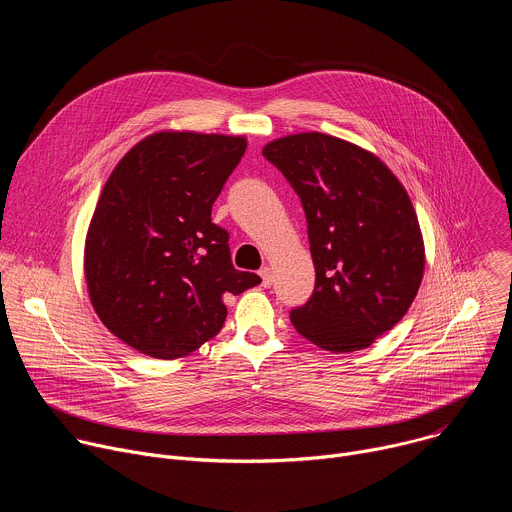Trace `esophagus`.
Listing matches in <instances>:
<instances>
[{"label": "esophagus", "mask_w": 512, "mask_h": 512, "mask_svg": "<svg viewBox=\"0 0 512 512\" xmlns=\"http://www.w3.org/2000/svg\"><path fill=\"white\" fill-rule=\"evenodd\" d=\"M259 275H261V283H263V287H271V283H273V271H271V267H263L261 271H259Z\"/></svg>", "instance_id": "1"}]
</instances>
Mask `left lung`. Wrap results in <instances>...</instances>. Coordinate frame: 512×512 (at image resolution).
Here are the masks:
<instances>
[{"label": "left lung", "instance_id": "obj_1", "mask_svg": "<svg viewBox=\"0 0 512 512\" xmlns=\"http://www.w3.org/2000/svg\"><path fill=\"white\" fill-rule=\"evenodd\" d=\"M263 156L302 200L316 285L289 312L332 352L367 348L409 310L423 277L413 204L393 172L358 145L318 131L267 143Z\"/></svg>", "mask_w": 512, "mask_h": 512}]
</instances>
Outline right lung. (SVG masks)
I'll use <instances>...</instances> for the list:
<instances>
[{
  "mask_svg": "<svg viewBox=\"0 0 512 512\" xmlns=\"http://www.w3.org/2000/svg\"><path fill=\"white\" fill-rule=\"evenodd\" d=\"M247 150L245 137L162 131L109 176L85 245L91 304L125 344L178 358L210 340L225 300L261 283L233 267L212 204Z\"/></svg>",
  "mask_w": 512,
  "mask_h": 512,
  "instance_id": "obj_1",
  "label": "right lung"
}]
</instances>
